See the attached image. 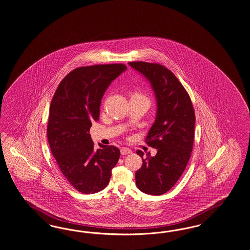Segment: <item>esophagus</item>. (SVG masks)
<instances>
[{"label":"esophagus","instance_id":"obj_1","mask_svg":"<svg viewBox=\"0 0 250 250\" xmlns=\"http://www.w3.org/2000/svg\"><path fill=\"white\" fill-rule=\"evenodd\" d=\"M131 152H132L131 149H129L128 147H122L121 149V153L122 155H128V154L131 153Z\"/></svg>","mask_w":250,"mask_h":250}]
</instances>
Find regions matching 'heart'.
<instances>
[{"label": "heart", "instance_id": "obj_1", "mask_svg": "<svg viewBox=\"0 0 250 250\" xmlns=\"http://www.w3.org/2000/svg\"><path fill=\"white\" fill-rule=\"evenodd\" d=\"M132 96H137V97H142V98H145V99H147L146 96H144V95H142L141 93H138V92H136V93H133V95Z\"/></svg>", "mask_w": 250, "mask_h": 250}]
</instances>
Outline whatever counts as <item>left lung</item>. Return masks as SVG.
Here are the masks:
<instances>
[{
	"label": "left lung",
	"mask_w": 250,
	"mask_h": 250,
	"mask_svg": "<svg viewBox=\"0 0 250 250\" xmlns=\"http://www.w3.org/2000/svg\"><path fill=\"white\" fill-rule=\"evenodd\" d=\"M153 88L158 103L156 121L145 142L157 149L151 157L137 150L142 166L135 173L136 185L142 192L162 195L168 191L184 172L194 143L195 111L188 91L172 71L159 63L128 62Z\"/></svg>",
	"instance_id": "8db88e82"
}]
</instances>
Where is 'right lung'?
<instances>
[{"label":"right lung","instance_id":"obj_1","mask_svg":"<svg viewBox=\"0 0 250 250\" xmlns=\"http://www.w3.org/2000/svg\"><path fill=\"white\" fill-rule=\"evenodd\" d=\"M127 69L122 63L74 69L60 83L51 100L47 126L51 153L75 189L94 194L104 189L120 159L115 146L94 149L91 122L99 121L103 94L110 83Z\"/></svg>","mask_w":250,"mask_h":250}]
</instances>
